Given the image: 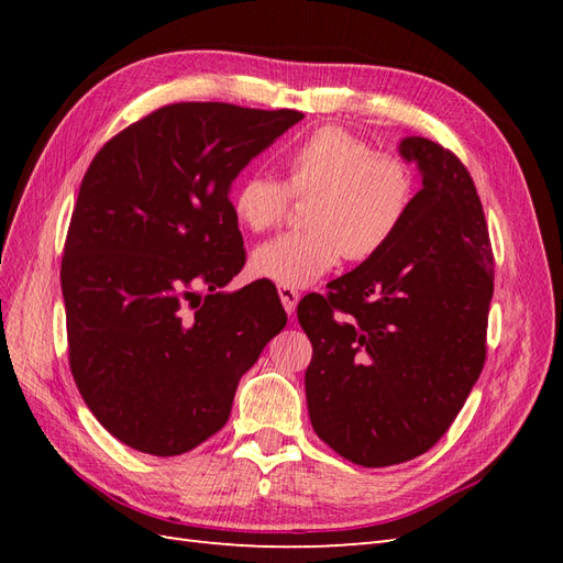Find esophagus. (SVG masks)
Here are the masks:
<instances>
[{
	"instance_id": "34e87169",
	"label": "esophagus",
	"mask_w": 563,
	"mask_h": 563,
	"mask_svg": "<svg viewBox=\"0 0 563 563\" xmlns=\"http://www.w3.org/2000/svg\"><path fill=\"white\" fill-rule=\"evenodd\" d=\"M279 298H282V305H284V310L288 312V317H294L296 314V305L300 300V294L296 291V288H291V286H279Z\"/></svg>"
}]
</instances>
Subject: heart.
I'll return each mask as SVG.
<instances>
[{"label":"heart","mask_w":563,"mask_h":563,"mask_svg":"<svg viewBox=\"0 0 563 563\" xmlns=\"http://www.w3.org/2000/svg\"><path fill=\"white\" fill-rule=\"evenodd\" d=\"M284 183L249 174L232 192V216L249 232L277 228L291 197L308 199L302 225L253 251L251 269L279 286L302 288L343 255L364 263L397 236L416 201V174L397 155L376 152L340 126H319L284 152Z\"/></svg>","instance_id":"obj_1"}]
</instances>
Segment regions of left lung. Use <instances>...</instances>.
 Returning a JSON list of instances; mask_svg holds the SVG:
<instances>
[{
  "label": "left lung",
  "instance_id": "1",
  "mask_svg": "<svg viewBox=\"0 0 563 563\" xmlns=\"http://www.w3.org/2000/svg\"><path fill=\"white\" fill-rule=\"evenodd\" d=\"M422 187L376 258L308 296L298 321L312 343L305 395L317 437L364 467L430 451L479 378L493 253L479 195L451 150L399 143Z\"/></svg>",
  "mask_w": 563,
  "mask_h": 563
}]
</instances>
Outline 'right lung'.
Instances as JSON below:
<instances>
[{"label": "right lung", "mask_w": 563, "mask_h": 563, "mask_svg": "<svg viewBox=\"0 0 563 563\" xmlns=\"http://www.w3.org/2000/svg\"><path fill=\"white\" fill-rule=\"evenodd\" d=\"M300 119L174 103L93 157L60 286L73 378L122 444L166 457L207 441L228 422L240 378L286 327L277 288L223 291L246 261L230 187Z\"/></svg>", "instance_id": "1"}]
</instances>
